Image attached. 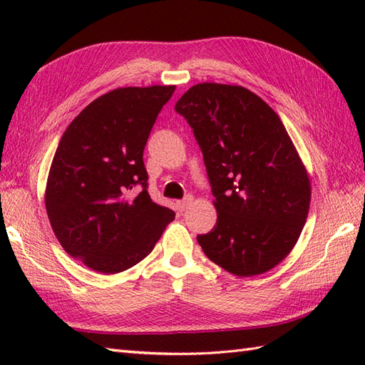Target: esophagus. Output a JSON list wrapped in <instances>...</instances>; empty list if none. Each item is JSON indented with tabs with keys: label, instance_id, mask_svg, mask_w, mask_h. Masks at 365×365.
Returning a JSON list of instances; mask_svg holds the SVG:
<instances>
[{
	"label": "esophagus",
	"instance_id": "obj_1",
	"mask_svg": "<svg viewBox=\"0 0 365 365\" xmlns=\"http://www.w3.org/2000/svg\"><path fill=\"white\" fill-rule=\"evenodd\" d=\"M192 200H195V197H192V196H187L185 199L178 200V202H177L178 210H180V212H185V210H187V208L192 204Z\"/></svg>",
	"mask_w": 365,
	"mask_h": 365
}]
</instances>
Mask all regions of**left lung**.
<instances>
[{"label": "left lung", "mask_w": 365, "mask_h": 365, "mask_svg": "<svg viewBox=\"0 0 365 365\" xmlns=\"http://www.w3.org/2000/svg\"><path fill=\"white\" fill-rule=\"evenodd\" d=\"M202 149L218 213L197 235L212 262L242 277L279 265L297 245L311 205V178L267 102L237 84L199 83L175 103Z\"/></svg>", "instance_id": "left-lung-1"}]
</instances>
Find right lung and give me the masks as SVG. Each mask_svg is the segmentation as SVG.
<instances>
[{"instance_id":"add662e5","label":"right lung","mask_w":365,"mask_h":365,"mask_svg":"<svg viewBox=\"0 0 365 365\" xmlns=\"http://www.w3.org/2000/svg\"><path fill=\"white\" fill-rule=\"evenodd\" d=\"M174 91L155 84L106 92L61 138L46 178V215L64 251L97 273L135 267L175 218L150 199L143 160L153 123Z\"/></svg>"}]
</instances>
